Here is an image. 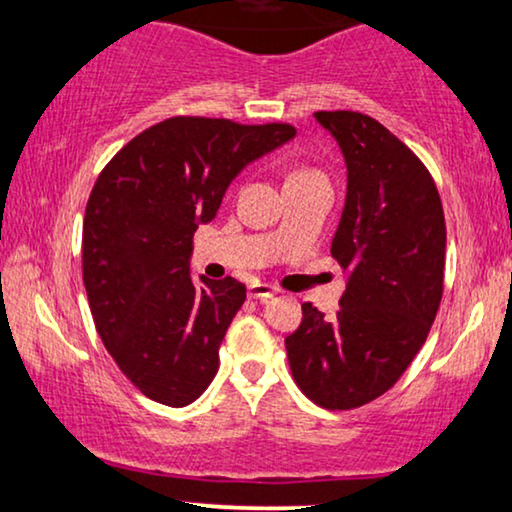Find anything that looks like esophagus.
<instances>
[{"label":"esophagus","mask_w":512,"mask_h":512,"mask_svg":"<svg viewBox=\"0 0 512 512\" xmlns=\"http://www.w3.org/2000/svg\"><path fill=\"white\" fill-rule=\"evenodd\" d=\"M279 289L272 284H265V282H251L249 284V298H256V300H268L275 296Z\"/></svg>","instance_id":"34e87169"}]
</instances>
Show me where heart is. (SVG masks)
Returning a JSON list of instances; mask_svg holds the SVG:
<instances>
[{"mask_svg":"<svg viewBox=\"0 0 512 512\" xmlns=\"http://www.w3.org/2000/svg\"><path fill=\"white\" fill-rule=\"evenodd\" d=\"M310 177H319L317 170H312V167H296L289 174V181H296V179H310Z\"/></svg>","mask_w":512,"mask_h":512,"instance_id":"1","label":"heart"}]
</instances>
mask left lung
<instances>
[{"label":"left lung","instance_id":"8db88e82","mask_svg":"<svg viewBox=\"0 0 512 512\" xmlns=\"http://www.w3.org/2000/svg\"><path fill=\"white\" fill-rule=\"evenodd\" d=\"M347 163L331 254L349 270L335 319L303 305L286 338L298 389L326 410L361 408L405 373L443 298L445 216L436 181L401 139L359 111H317Z\"/></svg>","mask_w":512,"mask_h":512}]
</instances>
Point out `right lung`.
<instances>
[{"label": "right lung", "instance_id": "1", "mask_svg": "<svg viewBox=\"0 0 512 512\" xmlns=\"http://www.w3.org/2000/svg\"><path fill=\"white\" fill-rule=\"evenodd\" d=\"M296 135L289 123L174 116L130 139L97 177L83 216V284L123 375L170 408L193 403L247 298L233 277L191 279L193 233L244 165Z\"/></svg>", "mask_w": 512, "mask_h": 512}]
</instances>
